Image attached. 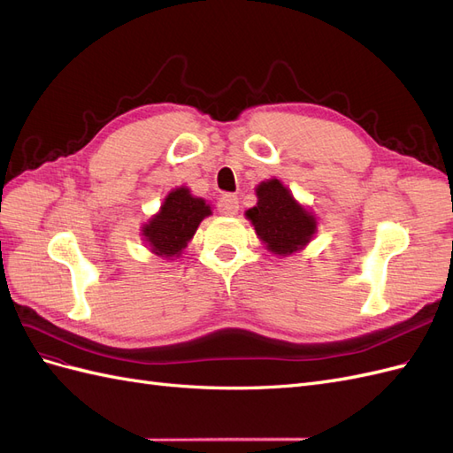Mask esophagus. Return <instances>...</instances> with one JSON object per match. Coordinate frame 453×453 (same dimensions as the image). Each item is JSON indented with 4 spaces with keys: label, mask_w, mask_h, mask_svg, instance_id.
<instances>
[{
    "label": "esophagus",
    "mask_w": 453,
    "mask_h": 453,
    "mask_svg": "<svg viewBox=\"0 0 453 453\" xmlns=\"http://www.w3.org/2000/svg\"><path fill=\"white\" fill-rule=\"evenodd\" d=\"M217 208H219V213H223V215H236L240 210V202L234 195H223L221 198H219Z\"/></svg>",
    "instance_id": "34e87169"
}]
</instances>
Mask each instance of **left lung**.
<instances>
[{"label":"left lung","instance_id":"1","mask_svg":"<svg viewBox=\"0 0 453 453\" xmlns=\"http://www.w3.org/2000/svg\"><path fill=\"white\" fill-rule=\"evenodd\" d=\"M257 205L245 211L257 236L273 255H291L304 248L318 230V221L280 180L263 181L257 188Z\"/></svg>","mask_w":453,"mask_h":453}]
</instances>
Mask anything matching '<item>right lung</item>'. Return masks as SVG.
I'll return each instance as SVG.
<instances>
[{"mask_svg":"<svg viewBox=\"0 0 453 453\" xmlns=\"http://www.w3.org/2000/svg\"><path fill=\"white\" fill-rule=\"evenodd\" d=\"M211 215L210 203L203 198L190 195L187 187L173 188L164 198L160 211L143 225L142 236L149 243V250L158 257H180L193 240L203 217Z\"/></svg>","mask_w":453,"mask_h":453,"instance_id":"add662e5","label":"right lung"}]
</instances>
